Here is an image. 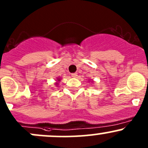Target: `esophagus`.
<instances>
[{"label":"esophagus","mask_w":148,"mask_h":148,"mask_svg":"<svg viewBox=\"0 0 148 148\" xmlns=\"http://www.w3.org/2000/svg\"><path fill=\"white\" fill-rule=\"evenodd\" d=\"M78 76L77 73H74V74H71V77H77Z\"/></svg>","instance_id":"obj_1"}]
</instances>
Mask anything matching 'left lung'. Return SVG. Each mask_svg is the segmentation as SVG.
Listing matches in <instances>:
<instances>
[{"label": "left lung", "mask_w": 148, "mask_h": 148, "mask_svg": "<svg viewBox=\"0 0 148 148\" xmlns=\"http://www.w3.org/2000/svg\"><path fill=\"white\" fill-rule=\"evenodd\" d=\"M90 82H91V81H90ZM92 84H93V81H92Z\"/></svg>", "instance_id": "obj_1"}]
</instances>
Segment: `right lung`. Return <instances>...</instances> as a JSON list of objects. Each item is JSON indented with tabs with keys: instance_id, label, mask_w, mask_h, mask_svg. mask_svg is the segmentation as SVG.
<instances>
[{
	"instance_id": "obj_1",
	"label": "right lung",
	"mask_w": 148,
	"mask_h": 148,
	"mask_svg": "<svg viewBox=\"0 0 148 148\" xmlns=\"http://www.w3.org/2000/svg\"><path fill=\"white\" fill-rule=\"evenodd\" d=\"M60 81H61V78H60V77H57V78H56V82H55L54 84L56 85V86H58V85H59V82Z\"/></svg>"
}]
</instances>
